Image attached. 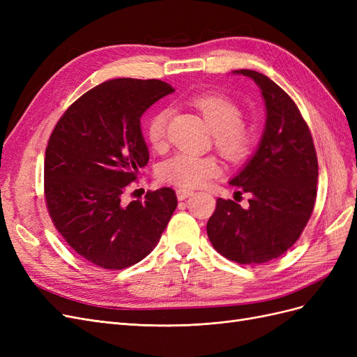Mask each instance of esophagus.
<instances>
[{
    "instance_id": "1",
    "label": "esophagus",
    "mask_w": 357,
    "mask_h": 357,
    "mask_svg": "<svg viewBox=\"0 0 357 357\" xmlns=\"http://www.w3.org/2000/svg\"><path fill=\"white\" fill-rule=\"evenodd\" d=\"M176 193H177V198H178L180 201L186 199V198H189L190 195H193V192L189 190V189H177Z\"/></svg>"
}]
</instances>
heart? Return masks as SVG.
I'll list each match as a JSON object with an SVG mask.
<instances>
[{
  "mask_svg": "<svg viewBox=\"0 0 357 357\" xmlns=\"http://www.w3.org/2000/svg\"><path fill=\"white\" fill-rule=\"evenodd\" d=\"M192 104L204 116L213 129L214 144L220 153L232 162L243 160L252 149V132L241 122L243 112L232 100L218 93H201L192 96ZM171 109L165 107L156 112L147 123V139L152 147H164ZM160 180L180 189H193L220 174L219 162L213 156H199L178 152L162 162L158 169Z\"/></svg>",
  "mask_w": 357,
  "mask_h": 357,
  "instance_id": "heart-1",
  "label": "heart"
}]
</instances>
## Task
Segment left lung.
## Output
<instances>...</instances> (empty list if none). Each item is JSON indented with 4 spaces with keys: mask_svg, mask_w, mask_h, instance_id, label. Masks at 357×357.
<instances>
[{
    "mask_svg": "<svg viewBox=\"0 0 357 357\" xmlns=\"http://www.w3.org/2000/svg\"><path fill=\"white\" fill-rule=\"evenodd\" d=\"M261 88L266 122L252 159L229 183L248 207L218 198L207 222L213 247L229 261L259 265L284 255L314 210L319 165L312 137L294 100L266 75L235 70Z\"/></svg>",
    "mask_w": 357,
    "mask_h": 357,
    "instance_id": "8db88e82",
    "label": "left lung"
}]
</instances>
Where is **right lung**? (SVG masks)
<instances>
[{"instance_id":"right-lung-1","label":"right lung","mask_w":357,"mask_h":357,"mask_svg":"<svg viewBox=\"0 0 357 357\" xmlns=\"http://www.w3.org/2000/svg\"><path fill=\"white\" fill-rule=\"evenodd\" d=\"M174 92L156 79L104 82L74 101L49 138L45 198L50 219L73 250L104 269L131 266L153 250L177 207L162 188L123 202L147 165L143 113Z\"/></svg>"}]
</instances>
